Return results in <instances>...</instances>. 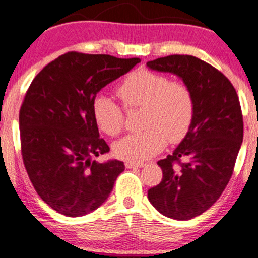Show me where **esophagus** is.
Wrapping results in <instances>:
<instances>
[{"label": "esophagus", "instance_id": "obj_1", "mask_svg": "<svg viewBox=\"0 0 258 258\" xmlns=\"http://www.w3.org/2000/svg\"><path fill=\"white\" fill-rule=\"evenodd\" d=\"M126 168L127 169H135V168H143L144 163H135V161H126Z\"/></svg>", "mask_w": 258, "mask_h": 258}]
</instances>
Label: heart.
<instances>
[{"label": "heart", "instance_id": "obj_1", "mask_svg": "<svg viewBox=\"0 0 258 258\" xmlns=\"http://www.w3.org/2000/svg\"><path fill=\"white\" fill-rule=\"evenodd\" d=\"M124 109L142 107V131L124 136L114 143V154L127 161H142L163 151L166 141L175 143L187 135L195 116V98L187 84L169 81L165 75L136 70L116 88ZM93 117L109 136L123 128V110L112 99L97 95L93 100Z\"/></svg>", "mask_w": 258, "mask_h": 258}]
</instances>
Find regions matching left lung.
<instances>
[{"instance_id":"left-lung-1","label":"left lung","mask_w":258,"mask_h":258,"mask_svg":"<svg viewBox=\"0 0 258 258\" xmlns=\"http://www.w3.org/2000/svg\"><path fill=\"white\" fill-rule=\"evenodd\" d=\"M147 66L176 75L195 98L187 135L171 155L158 161L163 179L148 189L149 202L159 213L188 220L214 205L233 175L244 137L239 97L220 71L195 56L170 55Z\"/></svg>"}]
</instances>
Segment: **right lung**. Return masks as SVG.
<instances>
[{
	"instance_id": "1",
	"label": "right lung",
	"mask_w": 258,
	"mask_h": 258,
	"mask_svg": "<svg viewBox=\"0 0 258 258\" xmlns=\"http://www.w3.org/2000/svg\"><path fill=\"white\" fill-rule=\"evenodd\" d=\"M140 58L71 52L50 62L33 79L19 111L22 157L34 188L67 217L100 207L124 170L120 160L97 163L110 151L99 137L93 100Z\"/></svg>"
}]
</instances>
